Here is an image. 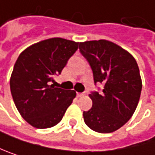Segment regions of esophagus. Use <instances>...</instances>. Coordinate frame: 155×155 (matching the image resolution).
<instances>
[{
    "label": "esophagus",
    "instance_id": "1",
    "mask_svg": "<svg viewBox=\"0 0 155 155\" xmlns=\"http://www.w3.org/2000/svg\"><path fill=\"white\" fill-rule=\"evenodd\" d=\"M85 95V93H77V96L78 97H83Z\"/></svg>",
    "mask_w": 155,
    "mask_h": 155
}]
</instances>
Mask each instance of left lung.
I'll use <instances>...</instances> for the list:
<instances>
[{
  "label": "left lung",
  "instance_id": "8db88e82",
  "mask_svg": "<svg viewBox=\"0 0 155 155\" xmlns=\"http://www.w3.org/2000/svg\"><path fill=\"white\" fill-rule=\"evenodd\" d=\"M79 50L92 68L95 84L104 85L100 94H89L93 105L84 111V121L95 132H115L132 117L140 99L142 79L136 60L106 39L80 42Z\"/></svg>",
  "mask_w": 155,
  "mask_h": 155
}]
</instances>
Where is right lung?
I'll return each instance as SVG.
<instances>
[{
	"mask_svg": "<svg viewBox=\"0 0 155 155\" xmlns=\"http://www.w3.org/2000/svg\"><path fill=\"white\" fill-rule=\"evenodd\" d=\"M78 48V42L48 39L28 47L16 60L10 80L12 96L21 116L33 127L58 124L76 97L74 90L54 87L50 82Z\"/></svg>",
	"mask_w": 155,
	"mask_h": 155,
	"instance_id": "obj_1",
	"label": "right lung"
}]
</instances>
